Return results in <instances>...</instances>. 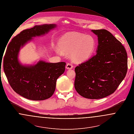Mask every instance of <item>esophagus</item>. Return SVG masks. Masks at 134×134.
Wrapping results in <instances>:
<instances>
[{
  "label": "esophagus",
  "instance_id": "esophagus-1",
  "mask_svg": "<svg viewBox=\"0 0 134 134\" xmlns=\"http://www.w3.org/2000/svg\"><path fill=\"white\" fill-rule=\"evenodd\" d=\"M66 67V68H67V69H72V68H73L72 64H71V63H67Z\"/></svg>",
  "mask_w": 134,
  "mask_h": 134
}]
</instances>
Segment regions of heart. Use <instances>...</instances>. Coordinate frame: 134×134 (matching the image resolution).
Here are the masks:
<instances>
[{
    "instance_id": "obj_1",
    "label": "heart",
    "mask_w": 134,
    "mask_h": 134,
    "mask_svg": "<svg viewBox=\"0 0 134 134\" xmlns=\"http://www.w3.org/2000/svg\"><path fill=\"white\" fill-rule=\"evenodd\" d=\"M58 46L61 51L57 50L59 54L71 52L72 59L77 62L87 60L93 54L96 46V40L90 35L76 32H68L60 37Z\"/></svg>"
}]
</instances>
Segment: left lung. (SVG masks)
<instances>
[{
    "instance_id": "left-lung-1",
    "label": "left lung",
    "mask_w": 134,
    "mask_h": 134,
    "mask_svg": "<svg viewBox=\"0 0 134 134\" xmlns=\"http://www.w3.org/2000/svg\"><path fill=\"white\" fill-rule=\"evenodd\" d=\"M98 37L96 54L75 68L74 87L85 98L100 99L113 93L126 75L124 46L106 30H91Z\"/></svg>"
}]
</instances>
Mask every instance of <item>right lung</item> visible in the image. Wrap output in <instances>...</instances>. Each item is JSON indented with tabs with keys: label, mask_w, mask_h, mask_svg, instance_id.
Listing matches in <instances>:
<instances>
[{
	"label": "right lung",
	"mask_w": 134,
	"mask_h": 134,
	"mask_svg": "<svg viewBox=\"0 0 134 134\" xmlns=\"http://www.w3.org/2000/svg\"><path fill=\"white\" fill-rule=\"evenodd\" d=\"M56 27L55 24H46L25 30L12 40L7 48L3 69L8 81L16 93L28 99L43 100L51 97L57 79L65 71L66 63L40 61L35 65H23L18 60L20 47L32 37L44 35Z\"/></svg>",
	"instance_id": "1"
}]
</instances>
